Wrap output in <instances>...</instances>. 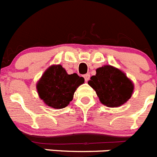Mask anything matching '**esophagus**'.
<instances>
[{
    "instance_id": "esophagus-1",
    "label": "esophagus",
    "mask_w": 157,
    "mask_h": 157,
    "mask_svg": "<svg viewBox=\"0 0 157 157\" xmlns=\"http://www.w3.org/2000/svg\"><path fill=\"white\" fill-rule=\"evenodd\" d=\"M84 80H85V81H87V80H88L89 79H90V74H89V73H87V74H84Z\"/></svg>"
}]
</instances>
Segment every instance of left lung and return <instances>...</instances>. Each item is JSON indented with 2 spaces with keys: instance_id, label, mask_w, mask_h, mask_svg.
<instances>
[{
  "instance_id": "obj_1",
  "label": "left lung",
  "mask_w": 157,
  "mask_h": 157,
  "mask_svg": "<svg viewBox=\"0 0 157 157\" xmlns=\"http://www.w3.org/2000/svg\"><path fill=\"white\" fill-rule=\"evenodd\" d=\"M88 84L95 91L100 101L108 107L123 105L131 97L134 84L126 75L111 66H104L96 70Z\"/></svg>"
}]
</instances>
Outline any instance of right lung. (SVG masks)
<instances>
[{
    "mask_svg": "<svg viewBox=\"0 0 157 157\" xmlns=\"http://www.w3.org/2000/svg\"><path fill=\"white\" fill-rule=\"evenodd\" d=\"M84 82L77 73L68 74L61 65L49 67L36 85L40 98L48 106L63 109L73 100L77 87Z\"/></svg>",
    "mask_w": 157,
    "mask_h": 157,
    "instance_id": "obj_1",
    "label": "right lung"
}]
</instances>
